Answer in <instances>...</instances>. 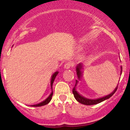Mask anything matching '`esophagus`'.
Listing matches in <instances>:
<instances>
[{"instance_id": "obj_1", "label": "esophagus", "mask_w": 130, "mask_h": 130, "mask_svg": "<svg viewBox=\"0 0 130 130\" xmlns=\"http://www.w3.org/2000/svg\"><path fill=\"white\" fill-rule=\"evenodd\" d=\"M73 65L74 64L72 62H67L64 65V68L65 69H69L70 67H72Z\"/></svg>"}]
</instances>
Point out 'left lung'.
<instances>
[{
	"instance_id": "8db88e82",
	"label": "left lung",
	"mask_w": 130,
	"mask_h": 130,
	"mask_svg": "<svg viewBox=\"0 0 130 130\" xmlns=\"http://www.w3.org/2000/svg\"><path fill=\"white\" fill-rule=\"evenodd\" d=\"M82 67H82V65L80 63L78 64L77 66L76 67L77 75V77L79 78V79H80V77H81L82 72L80 70L82 69ZM122 67H121V73H120V74H122ZM77 83H78L77 80H76V84L75 86H74L73 89V93L74 96V98H76V100L78 102H79L80 103L85 104V105H93V104H96L98 103H100L102 102V101L106 100L108 99V98L111 97V96L114 95L115 92H116V90H117V87H118V86H117L116 89H114V90L111 93H110L109 95H106V96H103V97L102 98H97V99H95V100H92V99H88V98L84 97V96L80 95V94L76 90V88Z\"/></svg>"
}]
</instances>
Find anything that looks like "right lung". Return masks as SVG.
<instances>
[{
    "label": "right lung",
    "mask_w": 130,
    "mask_h": 130,
    "mask_svg": "<svg viewBox=\"0 0 130 130\" xmlns=\"http://www.w3.org/2000/svg\"><path fill=\"white\" fill-rule=\"evenodd\" d=\"M58 73H59V72H58V71H56V72H55L53 74V76H52L51 80V87L52 90H53V83H54V81L55 78H56V76L57 75ZM53 91L52 90L51 93L50 94V96H49L48 97L46 98L45 100L42 101V102L40 103H38V104H34V105H32V106H33V107H39V106H42L46 105V104H48L50 102V101L51 100L52 96H53Z\"/></svg>",
    "instance_id": "obj_1"
}]
</instances>
